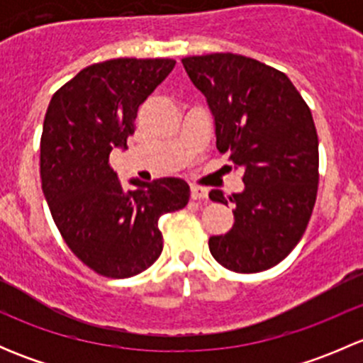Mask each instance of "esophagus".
Wrapping results in <instances>:
<instances>
[{
	"label": "esophagus",
	"instance_id": "1",
	"mask_svg": "<svg viewBox=\"0 0 363 363\" xmlns=\"http://www.w3.org/2000/svg\"><path fill=\"white\" fill-rule=\"evenodd\" d=\"M207 195H208V189L203 188V186H196V184L191 186V199L193 200H203V199H207Z\"/></svg>",
	"mask_w": 363,
	"mask_h": 363
}]
</instances>
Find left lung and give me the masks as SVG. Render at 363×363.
I'll return each mask as SVG.
<instances>
[{"label": "left lung", "instance_id": "left-lung-1", "mask_svg": "<svg viewBox=\"0 0 363 363\" xmlns=\"http://www.w3.org/2000/svg\"><path fill=\"white\" fill-rule=\"evenodd\" d=\"M186 73L207 98L216 123V145L242 168L235 223L208 239L225 269L262 272L283 262L302 239L318 193V133L313 113L279 69L232 52L189 56ZM208 199L228 205L219 189Z\"/></svg>", "mask_w": 363, "mask_h": 363}]
</instances>
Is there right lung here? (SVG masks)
<instances>
[{"label": "right lung", "instance_id": "right-lung-1", "mask_svg": "<svg viewBox=\"0 0 363 363\" xmlns=\"http://www.w3.org/2000/svg\"><path fill=\"white\" fill-rule=\"evenodd\" d=\"M174 60L117 57L80 69L54 93L40 140V177L50 214L73 255L105 277L124 279L163 251L158 221L186 207L188 182L131 181L123 188L108 164L126 149L138 107L167 79Z\"/></svg>", "mask_w": 363, "mask_h": 363}]
</instances>
